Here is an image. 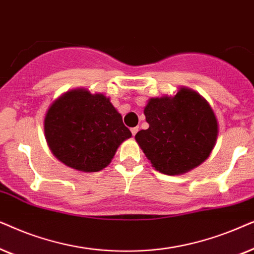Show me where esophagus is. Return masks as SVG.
<instances>
[{"mask_svg":"<svg viewBox=\"0 0 254 254\" xmlns=\"http://www.w3.org/2000/svg\"><path fill=\"white\" fill-rule=\"evenodd\" d=\"M138 130H139V127H132V129H131V133H132V136H134V134L138 132Z\"/></svg>","mask_w":254,"mask_h":254,"instance_id":"esophagus-1","label":"esophagus"}]
</instances>
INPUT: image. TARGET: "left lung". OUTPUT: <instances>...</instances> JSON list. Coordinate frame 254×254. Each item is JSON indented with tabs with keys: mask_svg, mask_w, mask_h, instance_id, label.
Returning <instances> with one entry per match:
<instances>
[{
	"mask_svg": "<svg viewBox=\"0 0 254 254\" xmlns=\"http://www.w3.org/2000/svg\"><path fill=\"white\" fill-rule=\"evenodd\" d=\"M144 115L150 127L134 138L160 173L184 174L210 155L218 123L210 104L198 93L184 87L173 97L150 99Z\"/></svg>",
	"mask_w": 254,
	"mask_h": 254,
	"instance_id": "obj_1",
	"label": "left lung"
}]
</instances>
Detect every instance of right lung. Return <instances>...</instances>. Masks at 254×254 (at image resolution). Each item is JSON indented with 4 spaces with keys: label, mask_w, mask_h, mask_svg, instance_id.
Masks as SVG:
<instances>
[{
    "label": "right lung",
    "mask_w": 254,
    "mask_h": 254,
    "mask_svg": "<svg viewBox=\"0 0 254 254\" xmlns=\"http://www.w3.org/2000/svg\"><path fill=\"white\" fill-rule=\"evenodd\" d=\"M50 150L66 166L81 172L106 168L130 130L103 94L69 90L51 104L44 120Z\"/></svg>",
    "instance_id": "obj_1"
}]
</instances>
